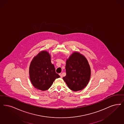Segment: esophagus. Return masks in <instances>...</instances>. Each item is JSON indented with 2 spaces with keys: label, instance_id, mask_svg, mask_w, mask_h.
Returning a JSON list of instances; mask_svg holds the SVG:
<instances>
[{
  "label": "esophagus",
  "instance_id": "esophagus-1",
  "mask_svg": "<svg viewBox=\"0 0 124 124\" xmlns=\"http://www.w3.org/2000/svg\"><path fill=\"white\" fill-rule=\"evenodd\" d=\"M60 78H62V74L61 73H60Z\"/></svg>",
  "mask_w": 124,
  "mask_h": 124
}]
</instances>
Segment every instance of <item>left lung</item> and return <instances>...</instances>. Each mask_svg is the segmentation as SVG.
Listing matches in <instances>:
<instances>
[{
  "instance_id": "8db88e82",
  "label": "left lung",
  "mask_w": 124,
  "mask_h": 124,
  "mask_svg": "<svg viewBox=\"0 0 124 124\" xmlns=\"http://www.w3.org/2000/svg\"><path fill=\"white\" fill-rule=\"evenodd\" d=\"M65 70L66 76L63 79L71 90H81L88 84L91 69L84 55L78 52H73L66 60Z\"/></svg>"
}]
</instances>
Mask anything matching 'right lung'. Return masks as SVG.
I'll use <instances>...</instances> for the list:
<instances>
[{
    "label": "right lung",
    "mask_w": 124,
    "mask_h": 124,
    "mask_svg": "<svg viewBox=\"0 0 124 124\" xmlns=\"http://www.w3.org/2000/svg\"><path fill=\"white\" fill-rule=\"evenodd\" d=\"M29 74L33 86L42 91L49 89L55 79L60 77L51 63L49 53L46 51L40 52L33 58L30 64Z\"/></svg>",
    "instance_id": "obj_1"
}]
</instances>
